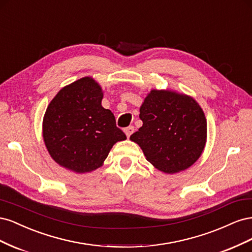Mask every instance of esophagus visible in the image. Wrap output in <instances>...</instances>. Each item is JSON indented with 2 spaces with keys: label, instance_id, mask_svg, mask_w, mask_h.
I'll use <instances>...</instances> for the list:
<instances>
[{
  "label": "esophagus",
  "instance_id": "obj_1",
  "mask_svg": "<svg viewBox=\"0 0 252 252\" xmlns=\"http://www.w3.org/2000/svg\"><path fill=\"white\" fill-rule=\"evenodd\" d=\"M124 131H125L126 135H127V138H129V136H130V135L134 132V127H133V126L126 127V128L124 129Z\"/></svg>",
  "mask_w": 252,
  "mask_h": 252
}]
</instances>
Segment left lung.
Masks as SVG:
<instances>
[{
  "label": "left lung",
  "mask_w": 252,
  "mask_h": 252,
  "mask_svg": "<svg viewBox=\"0 0 252 252\" xmlns=\"http://www.w3.org/2000/svg\"><path fill=\"white\" fill-rule=\"evenodd\" d=\"M143 126L130 135L158 170H185L200 158L207 138L205 114L192 97L151 90L140 108Z\"/></svg>",
  "instance_id": "left-lung-1"
}]
</instances>
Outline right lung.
I'll return each instance as SVG.
<instances>
[{
  "label": "right lung",
  "mask_w": 252,
  "mask_h": 252,
  "mask_svg": "<svg viewBox=\"0 0 252 252\" xmlns=\"http://www.w3.org/2000/svg\"><path fill=\"white\" fill-rule=\"evenodd\" d=\"M103 93L91 78H83L61 89L48 105L43 138L55 161L77 173L100 167L110 149L126 140L116 118L102 107Z\"/></svg>",
  "instance_id": "add662e5"
}]
</instances>
